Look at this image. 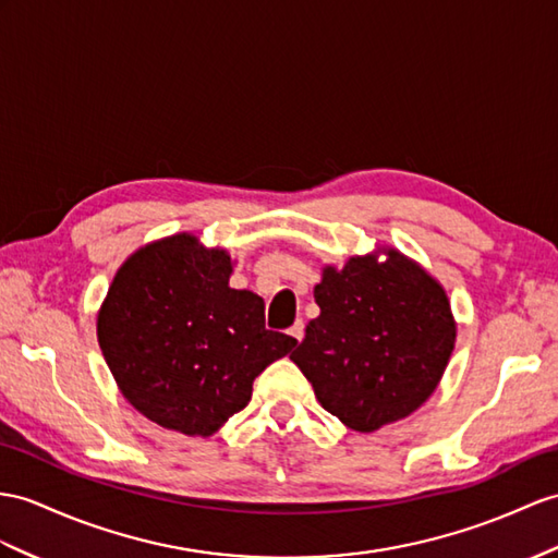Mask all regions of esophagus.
Wrapping results in <instances>:
<instances>
[{
    "label": "esophagus",
    "mask_w": 558,
    "mask_h": 558,
    "mask_svg": "<svg viewBox=\"0 0 558 558\" xmlns=\"http://www.w3.org/2000/svg\"><path fill=\"white\" fill-rule=\"evenodd\" d=\"M289 333L295 338L298 343H301L303 336H305V324H303V322H295V324L291 326V329H289Z\"/></svg>",
    "instance_id": "obj_1"
}]
</instances>
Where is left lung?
<instances>
[{"instance_id": "8db88e82", "label": "left lung", "mask_w": 558, "mask_h": 558, "mask_svg": "<svg viewBox=\"0 0 558 558\" xmlns=\"http://www.w3.org/2000/svg\"><path fill=\"white\" fill-rule=\"evenodd\" d=\"M326 265L319 317L291 355L326 412L372 433L416 412L450 362L457 324L440 283L396 248Z\"/></svg>"}]
</instances>
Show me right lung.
I'll use <instances>...</instances> for the list:
<instances>
[{
  "mask_svg": "<svg viewBox=\"0 0 558 558\" xmlns=\"http://www.w3.org/2000/svg\"><path fill=\"white\" fill-rule=\"evenodd\" d=\"M232 257L194 234L134 251L97 317L122 396L154 424L208 438L251 402L253 381L298 343L265 329V303L229 287Z\"/></svg>",
  "mask_w": 558,
  "mask_h": 558,
  "instance_id": "1",
  "label": "right lung"
}]
</instances>
